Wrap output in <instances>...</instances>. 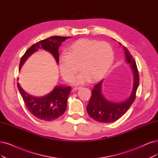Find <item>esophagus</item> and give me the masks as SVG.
<instances>
[{"label": "esophagus", "instance_id": "34e87169", "mask_svg": "<svg viewBox=\"0 0 158 158\" xmlns=\"http://www.w3.org/2000/svg\"><path fill=\"white\" fill-rule=\"evenodd\" d=\"M81 88H82V87H81V86H75V87H74V88H73V90L76 91V90H77L81 89Z\"/></svg>", "mask_w": 158, "mask_h": 158}]
</instances>
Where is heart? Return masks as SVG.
Listing matches in <instances>:
<instances>
[{
  "instance_id": "heart-1",
  "label": "heart",
  "mask_w": 158,
  "mask_h": 158,
  "mask_svg": "<svg viewBox=\"0 0 158 158\" xmlns=\"http://www.w3.org/2000/svg\"><path fill=\"white\" fill-rule=\"evenodd\" d=\"M114 51L109 44L90 39H81L73 43L58 61L62 77L71 82L79 69L81 72L73 80V84H83L102 79L111 67Z\"/></svg>"
}]
</instances>
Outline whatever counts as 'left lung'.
I'll use <instances>...</instances> for the list:
<instances>
[{
    "label": "left lung",
    "instance_id": "1",
    "mask_svg": "<svg viewBox=\"0 0 158 158\" xmlns=\"http://www.w3.org/2000/svg\"><path fill=\"white\" fill-rule=\"evenodd\" d=\"M120 45H122L119 42ZM126 61L130 64L133 77V89L130 97L121 102L108 100L102 93L103 80L94 86L86 110L92 118L101 123H110L122 117L130 109L135 99L136 92L139 84V75L136 62L130 51L123 47Z\"/></svg>",
    "mask_w": 158,
    "mask_h": 158
}]
</instances>
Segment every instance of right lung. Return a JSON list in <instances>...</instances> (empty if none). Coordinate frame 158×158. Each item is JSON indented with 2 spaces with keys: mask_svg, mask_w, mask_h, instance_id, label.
<instances>
[{
  "mask_svg": "<svg viewBox=\"0 0 158 158\" xmlns=\"http://www.w3.org/2000/svg\"><path fill=\"white\" fill-rule=\"evenodd\" d=\"M69 38L51 36L32 45L27 50L21 58L19 67V71L28 57L39 49L49 52L55 57L56 63L58 64V48L62 44V42ZM17 88L30 113L36 118L48 122L58 118L65 112L67 107L68 95L72 89L70 86H65L61 85L60 86H55L48 94L42 97H35L26 92L22 89L19 83H17Z\"/></svg>",
  "mask_w": 158,
  "mask_h": 158,
  "instance_id": "add662e5",
  "label": "right lung"
}]
</instances>
